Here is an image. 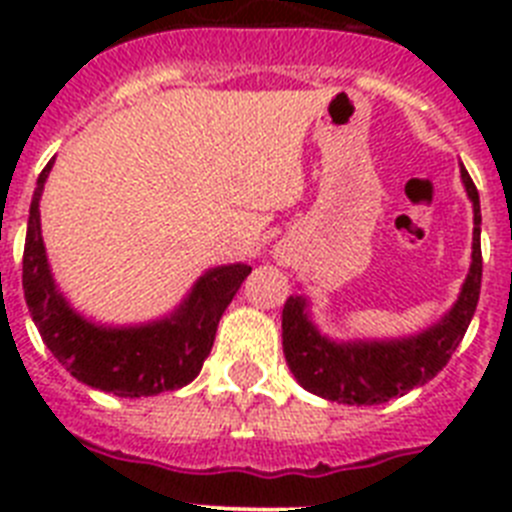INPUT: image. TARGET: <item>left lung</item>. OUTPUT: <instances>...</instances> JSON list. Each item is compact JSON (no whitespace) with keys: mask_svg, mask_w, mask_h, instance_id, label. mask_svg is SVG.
Wrapping results in <instances>:
<instances>
[{"mask_svg":"<svg viewBox=\"0 0 512 512\" xmlns=\"http://www.w3.org/2000/svg\"><path fill=\"white\" fill-rule=\"evenodd\" d=\"M461 182L474 205L472 266L461 295L446 315L428 330L397 341L336 343L320 336L307 315L305 297H289L282 310V346L297 382L312 395L343 405H379L408 395L431 382L467 333L482 287V246H479V194L469 171L461 166Z\"/></svg>","mask_w":512,"mask_h":512,"instance_id":"left-lung-1","label":"left lung"}]
</instances>
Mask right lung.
Returning <instances> with one entry per match:
<instances>
[{"label": "right lung", "instance_id": "obj_1", "mask_svg": "<svg viewBox=\"0 0 512 512\" xmlns=\"http://www.w3.org/2000/svg\"><path fill=\"white\" fill-rule=\"evenodd\" d=\"M51 166L53 161H48L38 176L22 253L25 302L43 343L71 377L117 397H151L189 384L200 374L215 341L217 323L243 279L251 274V266L230 264L205 271L187 300L169 318L156 323L130 328L89 323L58 292L45 259L40 194Z\"/></svg>", "mask_w": 512, "mask_h": 512}]
</instances>
